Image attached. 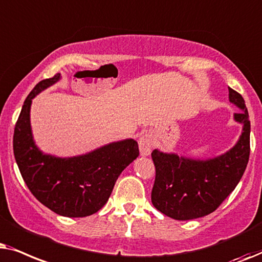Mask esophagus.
<instances>
[{"label": "esophagus", "instance_id": "34e87169", "mask_svg": "<svg viewBox=\"0 0 262 262\" xmlns=\"http://www.w3.org/2000/svg\"><path fill=\"white\" fill-rule=\"evenodd\" d=\"M152 135L151 134H145L139 139V149H140V155L142 157H147L151 155L152 152Z\"/></svg>", "mask_w": 262, "mask_h": 262}]
</instances>
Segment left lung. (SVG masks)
Instances as JSON below:
<instances>
[{
  "label": "left lung",
  "instance_id": "obj_1",
  "mask_svg": "<svg viewBox=\"0 0 262 262\" xmlns=\"http://www.w3.org/2000/svg\"><path fill=\"white\" fill-rule=\"evenodd\" d=\"M229 102L241 110L233 114V121L242 124V132L226 152L211 158H191L158 148L152 152L156 181L151 200L163 214L176 221L205 217L217 210L242 179L250 152L249 115L243 97L232 89Z\"/></svg>",
  "mask_w": 262,
  "mask_h": 262
}]
</instances>
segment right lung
<instances>
[{"instance_id": "add662e5", "label": "right lung", "mask_w": 262, "mask_h": 262, "mask_svg": "<svg viewBox=\"0 0 262 262\" xmlns=\"http://www.w3.org/2000/svg\"><path fill=\"white\" fill-rule=\"evenodd\" d=\"M61 78L57 73L54 78L41 80L27 96L14 129V157L38 201L63 217L81 218L96 213L106 204L118 176L138 158L139 146L134 139H124L73 157L41 151L31 127L32 99Z\"/></svg>"}]
</instances>
